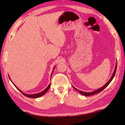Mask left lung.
Listing matches in <instances>:
<instances>
[{"label": "left lung", "instance_id": "obj_1", "mask_svg": "<svg viewBox=\"0 0 125 125\" xmlns=\"http://www.w3.org/2000/svg\"><path fill=\"white\" fill-rule=\"evenodd\" d=\"M116 68H117V64H116V67H115V71H114V73H113V75H112V77H111V78H110V79L108 82H107V83L105 84V85H104L103 87H101V88H100V89H98V90H95V91H94V92H90V93H86V92H82V91H80V90H78L77 89H76L75 88H74V87H73L76 90H77V91H78V92H79L80 94H81L82 95H85V96H90V95H94V94H97V93H100V92H101V91L102 90H103L106 87V86L109 85V84L110 83V82L112 81V80L113 79V78H114V76H115V73H116Z\"/></svg>", "mask_w": 125, "mask_h": 125}]
</instances>
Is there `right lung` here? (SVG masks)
Wrapping results in <instances>:
<instances>
[{
	"label": "right lung",
	"mask_w": 125,
	"mask_h": 125,
	"mask_svg": "<svg viewBox=\"0 0 125 125\" xmlns=\"http://www.w3.org/2000/svg\"><path fill=\"white\" fill-rule=\"evenodd\" d=\"M13 84L14 85V84L13 83ZM50 86H51V84H49V85H48V86H47V88H46L45 90H44L43 91H42V92H41V93H37V94H31V95H29V94H25V93H22L21 91V90H20L19 89L16 87V88L18 89L20 91V92L22 93V94H23V95H24L25 96H27V97H29V98H39V97H40V96H42V95H43L44 94H45V93L47 92V91L48 90V89H50Z\"/></svg>",
	"instance_id": "1"
}]
</instances>
